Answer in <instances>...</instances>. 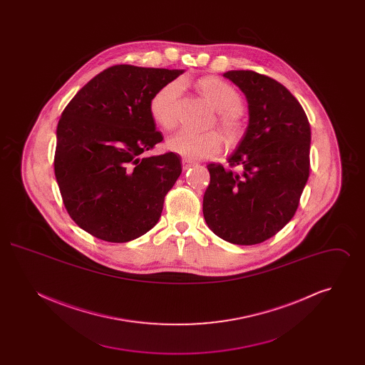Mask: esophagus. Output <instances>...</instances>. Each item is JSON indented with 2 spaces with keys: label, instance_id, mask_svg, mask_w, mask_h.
Segmentation results:
<instances>
[{
  "label": "esophagus",
  "instance_id": "obj_1",
  "mask_svg": "<svg viewBox=\"0 0 365 365\" xmlns=\"http://www.w3.org/2000/svg\"><path fill=\"white\" fill-rule=\"evenodd\" d=\"M194 164H195L194 161H190V160H187V158H183V160H182V165H183V170H185V171L189 170Z\"/></svg>",
  "mask_w": 365,
  "mask_h": 365
}]
</instances>
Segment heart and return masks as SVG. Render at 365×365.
<instances>
[{"mask_svg":"<svg viewBox=\"0 0 365 365\" xmlns=\"http://www.w3.org/2000/svg\"><path fill=\"white\" fill-rule=\"evenodd\" d=\"M198 88L210 106L219 112V127L227 140L234 142L241 135L238 112L242 108L237 90L217 78H204ZM182 91L180 82H171L161 87L150 100V115L153 120L165 130L174 128L178 122V100ZM167 148L187 160H202L219 155L222 139L213 133H194L179 130L167 139Z\"/></svg>","mask_w":365,"mask_h":365,"instance_id":"heart-1","label":"heart"}]
</instances>
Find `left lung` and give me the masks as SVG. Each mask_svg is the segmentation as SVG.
<instances>
[{
    "mask_svg": "<svg viewBox=\"0 0 365 365\" xmlns=\"http://www.w3.org/2000/svg\"><path fill=\"white\" fill-rule=\"evenodd\" d=\"M223 76L245 94L249 123L227 158L231 168L207 165L210 183L202 212L222 240L256 245L294 216L309 176L311 125L294 96L272 78L253 71H228Z\"/></svg>",
    "mask_w": 365,
    "mask_h": 365,
    "instance_id": "8db88e82",
    "label": "left lung"
}]
</instances>
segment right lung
<instances>
[{"mask_svg": "<svg viewBox=\"0 0 365 365\" xmlns=\"http://www.w3.org/2000/svg\"><path fill=\"white\" fill-rule=\"evenodd\" d=\"M183 70L113 66L82 87L57 124L54 174L72 220L106 242L156 226L182 173L173 152L142 157L163 140L150 100Z\"/></svg>", "mask_w": 365, "mask_h": 365, "instance_id": "obj_1", "label": "right lung"}]
</instances>
